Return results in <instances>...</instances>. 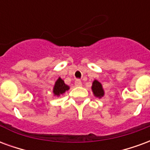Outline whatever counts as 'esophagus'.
<instances>
[{"mask_svg":"<svg viewBox=\"0 0 150 150\" xmlns=\"http://www.w3.org/2000/svg\"><path fill=\"white\" fill-rule=\"evenodd\" d=\"M75 85L76 86V87H80V86H82L81 80H79V79H76L75 82Z\"/></svg>","mask_w":150,"mask_h":150,"instance_id":"1","label":"esophagus"}]
</instances>
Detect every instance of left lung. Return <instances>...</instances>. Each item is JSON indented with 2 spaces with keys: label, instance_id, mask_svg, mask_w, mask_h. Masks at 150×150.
Listing matches in <instances>:
<instances>
[{
  "label": "left lung",
  "instance_id": "left-lung-1",
  "mask_svg": "<svg viewBox=\"0 0 150 150\" xmlns=\"http://www.w3.org/2000/svg\"><path fill=\"white\" fill-rule=\"evenodd\" d=\"M91 90L93 91V94L95 96L98 98H101L104 96V91L102 87V84L96 79H95L93 83H92V86H91Z\"/></svg>",
  "mask_w": 150,
  "mask_h": 150
}]
</instances>
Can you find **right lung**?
Returning a JSON list of instances; mask_svg holds the SVG:
<instances>
[{
    "instance_id": "right-lung-1",
    "label": "right lung",
    "mask_w": 150,
    "mask_h": 150,
    "mask_svg": "<svg viewBox=\"0 0 150 150\" xmlns=\"http://www.w3.org/2000/svg\"><path fill=\"white\" fill-rule=\"evenodd\" d=\"M69 86H67V84H65L64 81L62 80V79L59 77L57 81L55 82V84L54 86V88H53V93L56 96H60L61 95H62L63 93H65L66 91L69 90Z\"/></svg>"
}]
</instances>
